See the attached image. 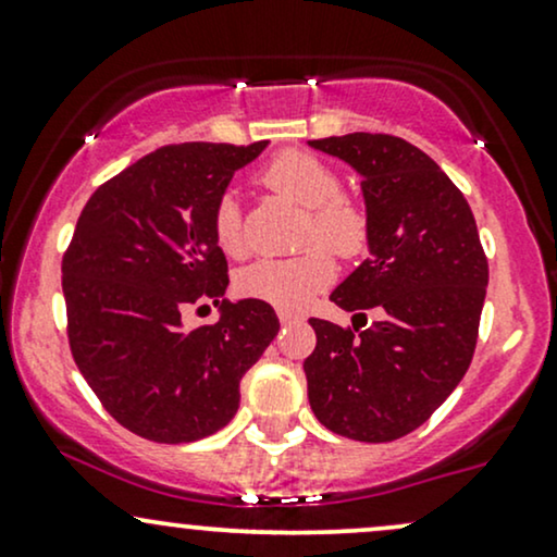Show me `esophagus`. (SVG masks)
Returning a JSON list of instances; mask_svg holds the SVG:
<instances>
[{"label":"esophagus","mask_w":557,"mask_h":557,"mask_svg":"<svg viewBox=\"0 0 557 557\" xmlns=\"http://www.w3.org/2000/svg\"><path fill=\"white\" fill-rule=\"evenodd\" d=\"M277 317H280V321H283V324H293V321H298V319H300L298 313H293V311H283V308H280V311H277Z\"/></svg>","instance_id":"obj_1"}]
</instances>
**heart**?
<instances>
[{
	"mask_svg": "<svg viewBox=\"0 0 557 557\" xmlns=\"http://www.w3.org/2000/svg\"><path fill=\"white\" fill-rule=\"evenodd\" d=\"M259 178L272 191L304 207L306 220L304 233H300L304 244H324L345 259L358 257L366 249L368 231H371L366 207L339 191L343 178L324 160L300 150H287L270 160L261 169ZM212 236L227 257L246 253L236 194L227 191L214 205ZM324 246H311L296 257L253 261L238 272V293L283 308V311H300L332 283L337 272V264Z\"/></svg>",
	"mask_w": 557,
	"mask_h": 557,
	"instance_id": "obj_1",
	"label": "heart"
}]
</instances>
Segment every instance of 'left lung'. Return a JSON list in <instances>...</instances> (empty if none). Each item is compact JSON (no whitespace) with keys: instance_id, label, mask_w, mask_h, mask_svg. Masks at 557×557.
Instances as JSON below:
<instances>
[{"instance_id":"left-lung-1","label":"left lung","mask_w":557,"mask_h":557,"mask_svg":"<svg viewBox=\"0 0 557 557\" xmlns=\"http://www.w3.org/2000/svg\"><path fill=\"white\" fill-rule=\"evenodd\" d=\"M360 173L368 257L330 300L381 313L368 330L308 319V401L332 433L366 444L425 423L465 379L478 345L487 259L465 194L423 150L392 134L311 139ZM366 317V313H355Z\"/></svg>"}]
</instances>
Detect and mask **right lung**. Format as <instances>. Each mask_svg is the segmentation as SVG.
<instances>
[{
  "label": "right lung",
  "mask_w": 557,
  "mask_h": 557,
  "mask_svg": "<svg viewBox=\"0 0 557 557\" xmlns=\"http://www.w3.org/2000/svg\"><path fill=\"white\" fill-rule=\"evenodd\" d=\"M267 147L184 143L139 158L98 186L62 259L72 358L100 405L156 444H191L238 410V384L280 330L274 308L231 304L212 212L233 173ZM214 325L184 331L194 302Z\"/></svg>",
  "instance_id": "right-lung-1"
}]
</instances>
